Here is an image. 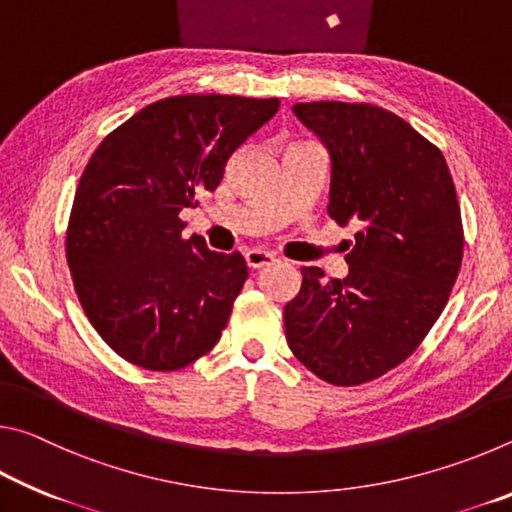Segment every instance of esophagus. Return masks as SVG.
I'll use <instances>...</instances> for the list:
<instances>
[{"label": "esophagus", "mask_w": 512, "mask_h": 512, "mask_svg": "<svg viewBox=\"0 0 512 512\" xmlns=\"http://www.w3.org/2000/svg\"><path fill=\"white\" fill-rule=\"evenodd\" d=\"M246 262L250 268H264V266H271L275 262V257L271 253H266V250H248L246 253Z\"/></svg>", "instance_id": "34e87169"}]
</instances>
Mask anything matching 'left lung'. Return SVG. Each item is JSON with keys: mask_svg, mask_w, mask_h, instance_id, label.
I'll use <instances>...</instances> for the list:
<instances>
[{"mask_svg": "<svg viewBox=\"0 0 512 512\" xmlns=\"http://www.w3.org/2000/svg\"><path fill=\"white\" fill-rule=\"evenodd\" d=\"M293 115L332 160L329 216L357 235L343 280L302 266L284 332L316 377L359 386L400 366L443 314L461 271V207L438 146L393 112L311 101Z\"/></svg>", "mask_w": 512, "mask_h": 512, "instance_id": "obj_1", "label": "left lung"}]
</instances>
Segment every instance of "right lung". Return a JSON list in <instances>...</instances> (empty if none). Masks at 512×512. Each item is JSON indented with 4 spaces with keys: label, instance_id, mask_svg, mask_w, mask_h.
I'll use <instances>...</instances> for the list:
<instances>
[{
    "label": "right lung",
    "instance_id": "1",
    "mask_svg": "<svg viewBox=\"0 0 512 512\" xmlns=\"http://www.w3.org/2000/svg\"><path fill=\"white\" fill-rule=\"evenodd\" d=\"M280 101L185 94L112 131L85 167L67 264L85 316L121 359L178 370L210 352L248 277L246 259L183 239L180 212L219 187L225 164Z\"/></svg>",
    "mask_w": 512,
    "mask_h": 512
}]
</instances>
